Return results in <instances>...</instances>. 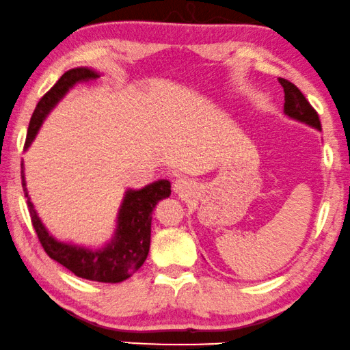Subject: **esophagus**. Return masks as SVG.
I'll return each mask as SVG.
<instances>
[{
    "instance_id": "obj_1",
    "label": "esophagus",
    "mask_w": 350,
    "mask_h": 350,
    "mask_svg": "<svg viewBox=\"0 0 350 350\" xmlns=\"http://www.w3.org/2000/svg\"><path fill=\"white\" fill-rule=\"evenodd\" d=\"M190 189H191L190 180L185 179V177H177L173 184V190L179 195H187L190 191Z\"/></svg>"
}]
</instances>
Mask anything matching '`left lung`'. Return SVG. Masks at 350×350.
Returning a JSON list of instances; mask_svg holds the SVG:
<instances>
[{"label": "left lung", "mask_w": 350, "mask_h": 350, "mask_svg": "<svg viewBox=\"0 0 350 350\" xmlns=\"http://www.w3.org/2000/svg\"><path fill=\"white\" fill-rule=\"evenodd\" d=\"M280 85L284 87L285 93V103H284V112L288 117H292L295 120L303 122V124L311 125L317 130H322L321 119H319V114L316 109L309 105V101L304 98V95L299 92V88L292 83L287 79L279 77Z\"/></svg>", "instance_id": "1"}]
</instances>
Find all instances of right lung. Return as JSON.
Masks as SVG:
<instances>
[{
	"instance_id": "obj_1",
	"label": "right lung",
	"mask_w": 350,
	"mask_h": 350,
	"mask_svg": "<svg viewBox=\"0 0 350 350\" xmlns=\"http://www.w3.org/2000/svg\"><path fill=\"white\" fill-rule=\"evenodd\" d=\"M98 75L88 68H75L66 71L55 85L39 100L34 109L31 120L28 125V135L25 141V149L31 144L36 136L42 120L51 112L53 106L66 95L72 85L81 82L96 79ZM22 187L25 193L29 217H31L33 228L36 231L39 243L46 250L49 257L63 265L77 278L96 280V282H122L130 278L133 273L142 267L146 262L150 247V224L152 213L155 204L160 200L171 195L170 180H157L154 184L146 185L141 190H128L124 203L120 206L119 217H117V230L114 238L105 249L92 250L79 245L66 244L57 241L49 234L46 226L39 220L33 203L29 201L28 190L25 187V176H23L22 163Z\"/></svg>"
}]
</instances>
